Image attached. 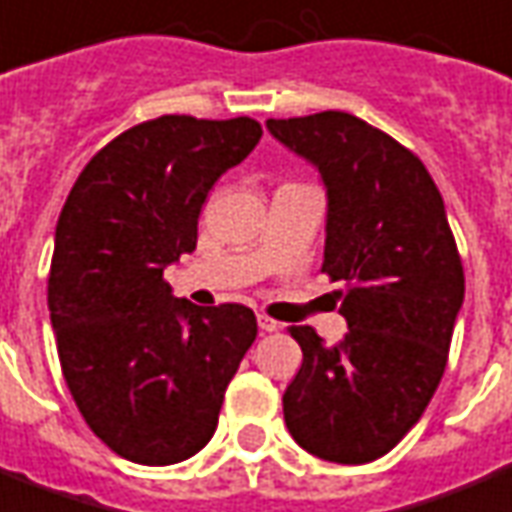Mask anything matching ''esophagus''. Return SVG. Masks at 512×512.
<instances>
[{
  "label": "esophagus",
  "mask_w": 512,
  "mask_h": 512,
  "mask_svg": "<svg viewBox=\"0 0 512 512\" xmlns=\"http://www.w3.org/2000/svg\"><path fill=\"white\" fill-rule=\"evenodd\" d=\"M257 327H260L263 333H273V330H279V322L271 317H265V314H257Z\"/></svg>",
  "instance_id": "obj_1"
}]
</instances>
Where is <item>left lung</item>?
Masks as SVG:
<instances>
[{
	"instance_id": "obj_1",
	"label": "left lung",
	"mask_w": 512,
	"mask_h": 512,
	"mask_svg": "<svg viewBox=\"0 0 512 512\" xmlns=\"http://www.w3.org/2000/svg\"><path fill=\"white\" fill-rule=\"evenodd\" d=\"M327 187L322 273L349 333L325 346L292 325L303 362L284 392L300 448L338 464L389 454L438 389L464 300V268L438 185L408 147L349 112L265 123Z\"/></svg>"
}]
</instances>
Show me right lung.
Here are the masks:
<instances>
[{
  "mask_svg": "<svg viewBox=\"0 0 512 512\" xmlns=\"http://www.w3.org/2000/svg\"><path fill=\"white\" fill-rule=\"evenodd\" d=\"M260 136L252 117L144 120L66 195L48 273L58 360L85 424L128 462L198 454L255 343L252 308L174 298L163 268L193 252L206 195Z\"/></svg>",
  "mask_w": 512,
  "mask_h": 512,
  "instance_id": "add662e5",
  "label": "right lung"
}]
</instances>
